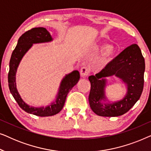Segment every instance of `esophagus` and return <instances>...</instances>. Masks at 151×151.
<instances>
[{"instance_id": "34e87169", "label": "esophagus", "mask_w": 151, "mask_h": 151, "mask_svg": "<svg viewBox=\"0 0 151 151\" xmlns=\"http://www.w3.org/2000/svg\"><path fill=\"white\" fill-rule=\"evenodd\" d=\"M80 76H81L82 78L86 77V76H87L88 74V69L85 67H82L81 69H80Z\"/></svg>"}]
</instances>
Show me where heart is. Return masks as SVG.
<instances>
[{"label": "heart", "instance_id": "1", "mask_svg": "<svg viewBox=\"0 0 151 151\" xmlns=\"http://www.w3.org/2000/svg\"><path fill=\"white\" fill-rule=\"evenodd\" d=\"M102 49H104V51L98 63L99 67H104L109 63H110L114 58L115 55V51L113 49V47H111L109 45H104L100 47L98 46L94 47V50L96 51H99L100 50H102Z\"/></svg>", "mask_w": 151, "mask_h": 151}]
</instances>
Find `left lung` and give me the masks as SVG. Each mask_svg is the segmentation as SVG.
Here are the masks:
<instances>
[{"mask_svg":"<svg viewBox=\"0 0 151 151\" xmlns=\"http://www.w3.org/2000/svg\"><path fill=\"white\" fill-rule=\"evenodd\" d=\"M145 61L141 49L133 44L126 48L96 76H90L88 101L99 116L117 117L128 112L141 96L144 87ZM115 76L125 84L127 92L121 100L110 102L106 96L107 78Z\"/></svg>","mask_w":151,"mask_h":151,"instance_id":"obj_1","label":"left lung"}]
</instances>
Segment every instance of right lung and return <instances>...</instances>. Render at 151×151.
Instances as JSON below:
<instances>
[{"mask_svg": "<svg viewBox=\"0 0 151 151\" xmlns=\"http://www.w3.org/2000/svg\"><path fill=\"white\" fill-rule=\"evenodd\" d=\"M50 33L44 27H35L24 33L18 40L17 45L12 52L9 61L8 83L10 92L19 106L25 112L37 116H52L63 109L67 94L80 80V73L77 70L66 74L61 80L58 91L53 102L46 106L35 107L24 102L20 96L16 86V72L20 61L34 44L50 42L53 41Z\"/></svg>", "mask_w": 151, "mask_h": 151, "instance_id": "right-lung-1", "label": "right lung"}]
</instances>
